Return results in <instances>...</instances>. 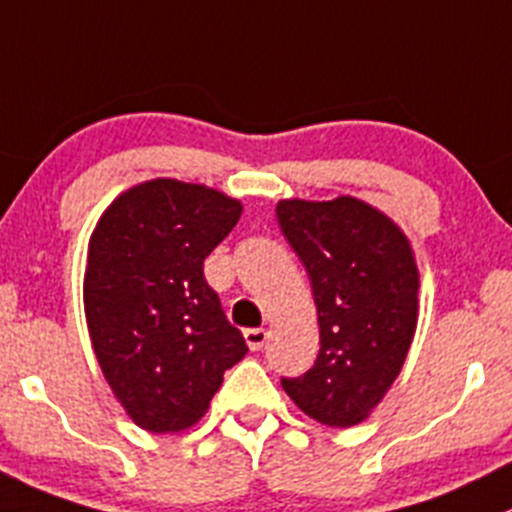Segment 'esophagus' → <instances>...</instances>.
<instances>
[{"instance_id": "esophagus-1", "label": "esophagus", "mask_w": 512, "mask_h": 512, "mask_svg": "<svg viewBox=\"0 0 512 512\" xmlns=\"http://www.w3.org/2000/svg\"><path fill=\"white\" fill-rule=\"evenodd\" d=\"M267 340H270V332H267L265 327H252V330H245V342L252 352L262 350V347L267 345Z\"/></svg>"}]
</instances>
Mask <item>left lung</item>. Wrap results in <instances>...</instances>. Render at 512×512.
Listing matches in <instances>:
<instances>
[{
  "mask_svg": "<svg viewBox=\"0 0 512 512\" xmlns=\"http://www.w3.org/2000/svg\"><path fill=\"white\" fill-rule=\"evenodd\" d=\"M277 222L305 265L320 352L282 377L297 408L330 428L370 418L403 370L418 327L420 275L405 232L357 197L280 200Z\"/></svg>",
  "mask_w": 512,
  "mask_h": 512,
  "instance_id": "8db88e82",
  "label": "left lung"
}]
</instances>
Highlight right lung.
I'll list each match as a JSON object with an SVG mask.
<instances>
[{"label": "right lung", "instance_id": "right-lung-1", "mask_svg": "<svg viewBox=\"0 0 512 512\" xmlns=\"http://www.w3.org/2000/svg\"><path fill=\"white\" fill-rule=\"evenodd\" d=\"M242 215V202L192 182L130 187L89 237L84 315L102 375L150 433H182L210 408L227 367L245 357L207 285L205 257Z\"/></svg>", "mask_w": 512, "mask_h": 512}]
</instances>
